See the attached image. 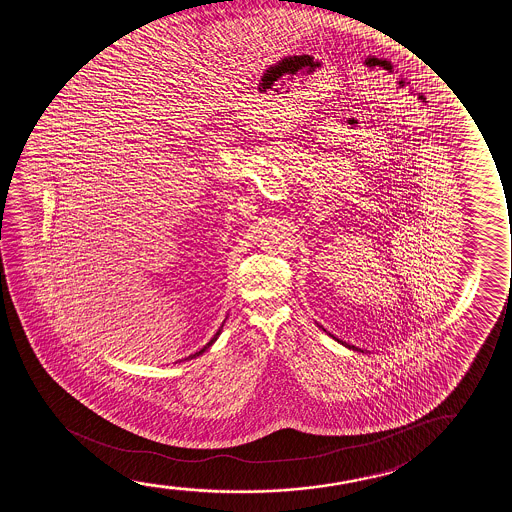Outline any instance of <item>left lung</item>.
<instances>
[{"mask_svg": "<svg viewBox=\"0 0 512 512\" xmlns=\"http://www.w3.org/2000/svg\"><path fill=\"white\" fill-rule=\"evenodd\" d=\"M320 329H322L323 332H327V330L323 329V327H320ZM327 334H329V336L332 337V339H334V341H337V343L343 344L344 348H348V350H353V351H362V353H364V350H360V348H357V346H353V344L344 343V341H341V339H337V337L332 336V334H330V332H327Z\"/></svg>", "mask_w": 512, "mask_h": 512, "instance_id": "8db88e82", "label": "left lung"}]
</instances>
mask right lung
Listing matches in <instances>:
<instances>
[{
  "instance_id": "1",
  "label": "right lung",
  "mask_w": 512,
  "mask_h": 512,
  "mask_svg": "<svg viewBox=\"0 0 512 512\" xmlns=\"http://www.w3.org/2000/svg\"><path fill=\"white\" fill-rule=\"evenodd\" d=\"M225 320H227V316H225ZM225 320H224V323H225ZM224 323H222V325H220V329L217 330V334H215V336L211 337L210 343H206V346H204L203 350L196 351V353H194V355H189V357L185 358V360H192V358L201 357V355H203L204 351L210 350L211 344L215 343V341H217V339H218V336H220V334H222V329H224Z\"/></svg>"
}]
</instances>
